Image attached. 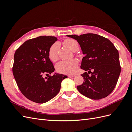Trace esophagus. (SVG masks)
<instances>
[{
	"label": "esophagus",
	"mask_w": 132,
	"mask_h": 132,
	"mask_svg": "<svg viewBox=\"0 0 132 132\" xmlns=\"http://www.w3.org/2000/svg\"><path fill=\"white\" fill-rule=\"evenodd\" d=\"M74 77H75L74 75H68L69 78H74Z\"/></svg>",
	"instance_id": "esophagus-1"
}]
</instances>
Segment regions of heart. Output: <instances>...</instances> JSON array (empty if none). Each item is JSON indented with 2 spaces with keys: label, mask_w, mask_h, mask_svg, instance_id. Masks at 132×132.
<instances>
[{
  "label": "heart",
  "mask_w": 132,
  "mask_h": 132,
  "mask_svg": "<svg viewBox=\"0 0 132 132\" xmlns=\"http://www.w3.org/2000/svg\"><path fill=\"white\" fill-rule=\"evenodd\" d=\"M64 43L65 45L73 52H76L79 50V43L75 39H67L64 41ZM60 46V43L58 42H56L50 47L49 57L51 61H55L58 59V53ZM78 64V61L75 59L61 61L57 63L56 68L59 73L65 74H73L77 71Z\"/></svg>",
  "instance_id": "1"
}]
</instances>
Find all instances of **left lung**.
<instances>
[{"label":"left lung","mask_w":132,"mask_h":132,"mask_svg":"<svg viewBox=\"0 0 132 132\" xmlns=\"http://www.w3.org/2000/svg\"><path fill=\"white\" fill-rule=\"evenodd\" d=\"M77 40L82 54L80 68L84 82L77 86L82 95L93 100L107 97L114 90L121 73L119 53L109 39L94 34L67 35ZM93 71L91 72L90 71Z\"/></svg>","instance_id":"8db88e82"}]
</instances>
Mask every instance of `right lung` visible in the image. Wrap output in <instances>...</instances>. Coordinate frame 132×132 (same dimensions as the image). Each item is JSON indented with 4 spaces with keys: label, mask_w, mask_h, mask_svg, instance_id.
I'll list each match as a JSON object with an SVG mask.
<instances>
[{
    "label": "right lung",
    "mask_w": 132,
    "mask_h": 132,
    "mask_svg": "<svg viewBox=\"0 0 132 132\" xmlns=\"http://www.w3.org/2000/svg\"><path fill=\"white\" fill-rule=\"evenodd\" d=\"M58 40L53 36H39L25 41L16 51L13 73L20 90L30 100L47 102L59 93L67 75L55 73L43 78L44 73L54 71L49 57L51 46Z\"/></svg>",
    "instance_id": "right-lung-1"
}]
</instances>
